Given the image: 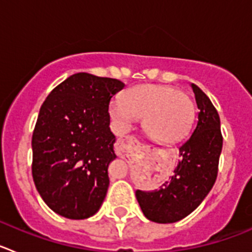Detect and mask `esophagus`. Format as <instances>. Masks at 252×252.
I'll return each mask as SVG.
<instances>
[{
    "label": "esophagus",
    "instance_id": "obj_1",
    "mask_svg": "<svg viewBox=\"0 0 252 252\" xmlns=\"http://www.w3.org/2000/svg\"><path fill=\"white\" fill-rule=\"evenodd\" d=\"M139 145V140L136 139L135 136H126L124 139L119 140L117 142V145H116V149H117V153L120 155H125V154H127L130 151L131 148L133 146Z\"/></svg>",
    "mask_w": 252,
    "mask_h": 252
}]
</instances>
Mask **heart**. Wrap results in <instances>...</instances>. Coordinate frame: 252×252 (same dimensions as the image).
<instances>
[{
	"label": "heart",
	"instance_id": "1",
	"mask_svg": "<svg viewBox=\"0 0 252 252\" xmlns=\"http://www.w3.org/2000/svg\"><path fill=\"white\" fill-rule=\"evenodd\" d=\"M110 115L120 131L142 117V128L154 141L174 142L192 127L195 107L190 95L174 87L145 84L128 88L122 99L111 102Z\"/></svg>",
	"mask_w": 252,
	"mask_h": 252
}]
</instances>
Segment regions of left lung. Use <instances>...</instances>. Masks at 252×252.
<instances>
[{
  "label": "left lung",
  "instance_id": "obj_1",
  "mask_svg": "<svg viewBox=\"0 0 252 252\" xmlns=\"http://www.w3.org/2000/svg\"><path fill=\"white\" fill-rule=\"evenodd\" d=\"M198 106L193 133L179 148L180 160L174 174L154 190H136L142 213L157 223L180 221L203 202L212 189L222 151L221 122L206 93L190 84Z\"/></svg>",
  "mask_w": 252,
  "mask_h": 252
}]
</instances>
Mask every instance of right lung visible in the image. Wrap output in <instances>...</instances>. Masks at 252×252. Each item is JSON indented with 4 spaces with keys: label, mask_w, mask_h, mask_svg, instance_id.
<instances>
[{
    "label": "right lung",
    "mask_w": 252,
    "mask_h": 252,
    "mask_svg": "<svg viewBox=\"0 0 252 252\" xmlns=\"http://www.w3.org/2000/svg\"><path fill=\"white\" fill-rule=\"evenodd\" d=\"M125 84L90 73L70 75L51 91L32 133V178L43 201L69 220L98 212L116 154L108 106Z\"/></svg>",
    "instance_id": "obj_1"
}]
</instances>
